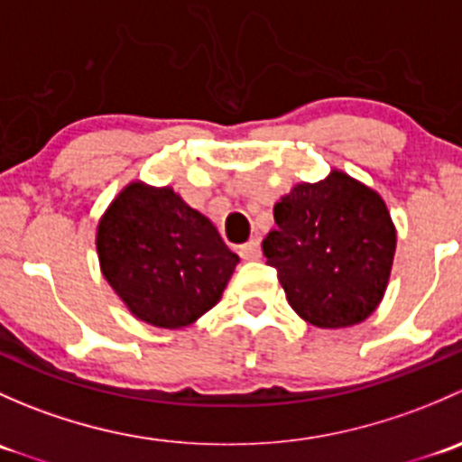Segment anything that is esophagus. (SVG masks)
<instances>
[{
	"label": "esophagus",
	"mask_w": 462,
	"mask_h": 462,
	"mask_svg": "<svg viewBox=\"0 0 462 462\" xmlns=\"http://www.w3.org/2000/svg\"><path fill=\"white\" fill-rule=\"evenodd\" d=\"M239 254L244 259H248V261H253V259H259L261 257V244L257 239H250L248 244H244L239 248Z\"/></svg>",
	"instance_id": "1"
}]
</instances>
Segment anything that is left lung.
<instances>
[{"label":"left lung","mask_w":462,"mask_h":462,"mask_svg":"<svg viewBox=\"0 0 462 462\" xmlns=\"http://www.w3.org/2000/svg\"><path fill=\"white\" fill-rule=\"evenodd\" d=\"M274 223L263 254L301 319L346 328L374 313L395 254L393 221L375 189L333 170L282 197Z\"/></svg>","instance_id":"1"}]
</instances>
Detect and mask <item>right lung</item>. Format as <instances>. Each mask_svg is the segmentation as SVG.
I'll return each mask as SVG.
<instances>
[{
  "instance_id": "1",
  "label": "right lung",
  "mask_w": 462,
  "mask_h": 462,
  "mask_svg": "<svg viewBox=\"0 0 462 462\" xmlns=\"http://www.w3.org/2000/svg\"><path fill=\"white\" fill-rule=\"evenodd\" d=\"M100 270L138 319L183 328L226 291L239 257L171 188L129 183L97 223Z\"/></svg>"
}]
</instances>
